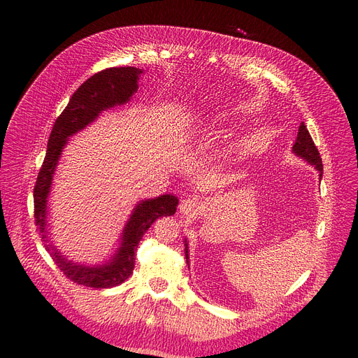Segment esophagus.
I'll return each instance as SVG.
<instances>
[{
  "label": "esophagus",
  "instance_id": "esophagus-1",
  "mask_svg": "<svg viewBox=\"0 0 358 358\" xmlns=\"http://www.w3.org/2000/svg\"><path fill=\"white\" fill-rule=\"evenodd\" d=\"M199 208H200V201L197 197H187V199H182L180 201V206H178V210L181 215H185V216H190V215H194L196 212H199Z\"/></svg>",
  "mask_w": 358,
  "mask_h": 358
}]
</instances>
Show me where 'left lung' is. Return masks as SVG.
<instances>
[{
  "instance_id": "8db88e82",
  "label": "left lung",
  "mask_w": 358,
  "mask_h": 358,
  "mask_svg": "<svg viewBox=\"0 0 358 358\" xmlns=\"http://www.w3.org/2000/svg\"><path fill=\"white\" fill-rule=\"evenodd\" d=\"M293 154L299 158H302L303 161H306L308 164L313 165L316 168V171L319 173V178H322L324 174V165H322V159L321 155L317 152V148L315 146L310 135H309V130L305 126V123L302 122L299 126V131H297V138L293 143ZM184 247H185V259H187V264L190 266V254H189V243H187V239L184 241Z\"/></svg>"
}]
</instances>
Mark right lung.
Returning a JSON list of instances; mask_svg holds the SVG:
<instances>
[{
	"label": "right lung",
	"instance_id": "obj_1",
	"mask_svg": "<svg viewBox=\"0 0 358 358\" xmlns=\"http://www.w3.org/2000/svg\"><path fill=\"white\" fill-rule=\"evenodd\" d=\"M142 73L143 69L135 66L108 68L94 73L72 94L68 106L53 124L48 141L46 157L33 190L34 220L46 250L69 280L87 287L110 289L122 285L134 273L135 252L143 234L158 217L171 216L177 212L178 199L173 194H162L138 201L123 227L117 248L101 264L87 266L73 262L49 239L48 201L56 166L69 138L96 122L103 111L129 103L134 94L138 92Z\"/></svg>",
	"mask_w": 358,
	"mask_h": 358
}]
</instances>
